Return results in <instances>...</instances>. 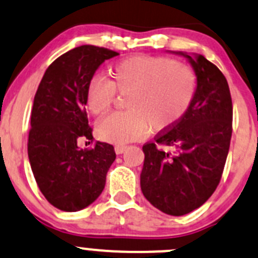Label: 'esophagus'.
I'll return each mask as SVG.
<instances>
[{
  "label": "esophagus",
  "instance_id": "esophagus-1",
  "mask_svg": "<svg viewBox=\"0 0 258 258\" xmlns=\"http://www.w3.org/2000/svg\"><path fill=\"white\" fill-rule=\"evenodd\" d=\"M125 149H126L125 145H115L114 150H115V153L118 154V155H120V154H123L124 151H125Z\"/></svg>",
  "mask_w": 258,
  "mask_h": 258
}]
</instances>
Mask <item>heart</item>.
Returning <instances> with one entry per match:
<instances>
[{
  "label": "heart",
  "mask_w": 258,
  "mask_h": 258,
  "mask_svg": "<svg viewBox=\"0 0 258 258\" xmlns=\"http://www.w3.org/2000/svg\"><path fill=\"white\" fill-rule=\"evenodd\" d=\"M196 92V78L186 66L169 58L137 54L119 60L108 81L94 76L86 90V107L93 115H104L116 94H128V111L103 119L97 126L102 140L126 144L151 129L171 128L185 115Z\"/></svg>",
  "instance_id": "heart-1"
}]
</instances>
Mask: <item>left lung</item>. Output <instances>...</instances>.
Masks as SVG:
<instances>
[{
    "label": "left lung",
    "mask_w": 258,
    "mask_h": 258,
    "mask_svg": "<svg viewBox=\"0 0 258 258\" xmlns=\"http://www.w3.org/2000/svg\"><path fill=\"white\" fill-rule=\"evenodd\" d=\"M169 53L184 57L192 67L195 97L175 125L143 147L140 187L156 209L182 216L204 205L219 185L232 134V100L225 76L203 54Z\"/></svg>",
    "instance_id": "left-lung-1"
}]
</instances>
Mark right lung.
I'll return each instance as SVG.
<instances>
[{
  "label": "right lung",
  "mask_w": 258,
  "mask_h": 258,
  "mask_svg": "<svg viewBox=\"0 0 258 258\" xmlns=\"http://www.w3.org/2000/svg\"><path fill=\"white\" fill-rule=\"evenodd\" d=\"M119 53L103 47H76L47 68L31 113L28 159L37 185L54 208L74 212L94 203L105 186L115 151L108 143L90 150L78 139H93L86 90L103 62Z\"/></svg>",
  "instance_id": "1"
}]
</instances>
